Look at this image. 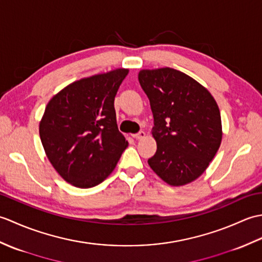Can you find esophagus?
Masks as SVG:
<instances>
[{"instance_id":"34e87169","label":"esophagus","mask_w":262,"mask_h":262,"mask_svg":"<svg viewBox=\"0 0 262 262\" xmlns=\"http://www.w3.org/2000/svg\"><path fill=\"white\" fill-rule=\"evenodd\" d=\"M145 132H143V130H141L140 133H137V134H134L133 135V137L135 138V140H142V138H144L145 137Z\"/></svg>"}]
</instances>
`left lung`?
<instances>
[{
	"instance_id": "8db88e82",
	"label": "left lung",
	"mask_w": 262,
	"mask_h": 262,
	"mask_svg": "<svg viewBox=\"0 0 262 262\" xmlns=\"http://www.w3.org/2000/svg\"><path fill=\"white\" fill-rule=\"evenodd\" d=\"M138 81L154 117L158 149L148 164L170 186L196 180L207 169L222 142L219 105L207 89L170 68L142 70Z\"/></svg>"
}]
</instances>
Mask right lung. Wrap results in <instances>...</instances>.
<instances>
[{"label": "right lung", "instance_id": "obj_1", "mask_svg": "<svg viewBox=\"0 0 262 262\" xmlns=\"http://www.w3.org/2000/svg\"><path fill=\"white\" fill-rule=\"evenodd\" d=\"M127 74L117 69L81 79L48 102L39 135L49 162L71 185L85 189L101 183L128 146L114 105Z\"/></svg>", "mask_w": 262, "mask_h": 262}]
</instances>
